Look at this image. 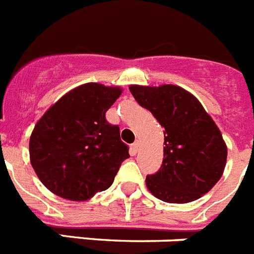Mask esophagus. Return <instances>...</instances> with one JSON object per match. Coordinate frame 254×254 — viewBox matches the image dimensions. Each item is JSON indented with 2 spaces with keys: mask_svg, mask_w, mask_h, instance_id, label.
I'll return each instance as SVG.
<instances>
[{
  "mask_svg": "<svg viewBox=\"0 0 254 254\" xmlns=\"http://www.w3.org/2000/svg\"><path fill=\"white\" fill-rule=\"evenodd\" d=\"M138 148H139V142H138V140H135V142L131 144V150H133L134 152H137Z\"/></svg>",
  "mask_w": 254,
  "mask_h": 254,
  "instance_id": "1",
  "label": "esophagus"
}]
</instances>
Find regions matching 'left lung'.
I'll use <instances>...</instances> for the list:
<instances>
[{
    "mask_svg": "<svg viewBox=\"0 0 254 254\" xmlns=\"http://www.w3.org/2000/svg\"><path fill=\"white\" fill-rule=\"evenodd\" d=\"M129 90L165 129L163 165L146 178L150 192L165 203L185 204L210 191L225 170L227 147L201 103L176 85H130Z\"/></svg>",
    "mask_w": 254,
    "mask_h": 254,
    "instance_id": "8db88e82",
    "label": "left lung"
}]
</instances>
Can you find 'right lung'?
<instances>
[{"mask_svg":"<svg viewBox=\"0 0 254 254\" xmlns=\"http://www.w3.org/2000/svg\"><path fill=\"white\" fill-rule=\"evenodd\" d=\"M119 86L87 82L74 87L37 121L29 157L44 186L63 199L85 201L112 185L129 147L106 112L121 95Z\"/></svg>","mask_w":254,"mask_h":254,"instance_id":"obj_1","label":"right lung"}]
</instances>
